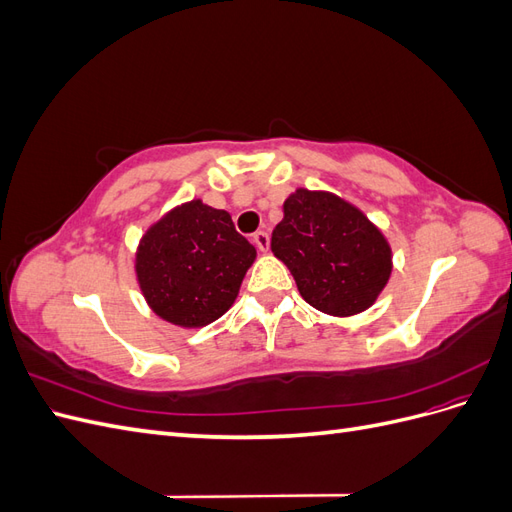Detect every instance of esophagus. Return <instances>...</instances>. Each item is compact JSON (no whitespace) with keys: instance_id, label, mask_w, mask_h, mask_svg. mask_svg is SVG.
<instances>
[{"instance_id":"34e87169","label":"esophagus","mask_w":512,"mask_h":512,"mask_svg":"<svg viewBox=\"0 0 512 512\" xmlns=\"http://www.w3.org/2000/svg\"><path fill=\"white\" fill-rule=\"evenodd\" d=\"M252 241H254V245L258 247L260 252H267V250H269V232H265V230H258V232H254Z\"/></svg>"}]
</instances>
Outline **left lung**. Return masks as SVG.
Instances as JSON below:
<instances>
[{
    "label": "left lung",
    "instance_id": "1",
    "mask_svg": "<svg viewBox=\"0 0 512 512\" xmlns=\"http://www.w3.org/2000/svg\"><path fill=\"white\" fill-rule=\"evenodd\" d=\"M271 250L290 269L301 297L331 316L363 312L391 275V247L382 232L327 192L297 190L286 198Z\"/></svg>",
    "mask_w": 512,
    "mask_h": 512
}]
</instances>
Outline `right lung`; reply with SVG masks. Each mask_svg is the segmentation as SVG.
Returning a JSON list of instances; mask_svg holds the SVG:
<instances>
[{"label": "right lung", "instance_id": "obj_1", "mask_svg": "<svg viewBox=\"0 0 512 512\" xmlns=\"http://www.w3.org/2000/svg\"><path fill=\"white\" fill-rule=\"evenodd\" d=\"M254 245L230 215L192 200L153 224L136 254L138 284L160 318L205 327L235 303Z\"/></svg>", "mask_w": 512, "mask_h": 512}]
</instances>
